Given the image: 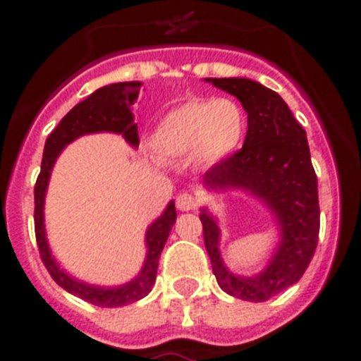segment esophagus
<instances>
[{"instance_id":"34e87169","label":"esophagus","mask_w":361,"mask_h":361,"mask_svg":"<svg viewBox=\"0 0 361 361\" xmlns=\"http://www.w3.org/2000/svg\"><path fill=\"white\" fill-rule=\"evenodd\" d=\"M197 197L191 195V193H180V195L177 197V208L183 209V212H190V209H195L197 208Z\"/></svg>"}]
</instances>
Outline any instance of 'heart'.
<instances>
[{
    "instance_id": "heart-1",
    "label": "heart",
    "mask_w": 361,
    "mask_h": 361,
    "mask_svg": "<svg viewBox=\"0 0 361 361\" xmlns=\"http://www.w3.org/2000/svg\"><path fill=\"white\" fill-rule=\"evenodd\" d=\"M244 117L229 99L188 101L173 108L153 135V149L164 159L193 157L200 164H216L237 148Z\"/></svg>"
}]
</instances>
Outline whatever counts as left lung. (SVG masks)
<instances>
[{
  "label": "left lung",
  "instance_id": "8db88e82",
  "mask_svg": "<svg viewBox=\"0 0 361 361\" xmlns=\"http://www.w3.org/2000/svg\"><path fill=\"white\" fill-rule=\"evenodd\" d=\"M229 92L247 111L244 146L216 162L204 183L242 188L262 197L279 219L282 242L269 267L257 276L231 275L219 253V228L200 213L204 244L220 289L247 302H266L298 282L311 264L320 233L318 180L305 130L276 92L242 78H208Z\"/></svg>",
  "mask_w": 361,
  "mask_h": 361
}]
</instances>
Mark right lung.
Returning <instances> with one entry per match:
<instances>
[{"mask_svg": "<svg viewBox=\"0 0 361 361\" xmlns=\"http://www.w3.org/2000/svg\"><path fill=\"white\" fill-rule=\"evenodd\" d=\"M139 90H141V82L139 81L116 82V85L99 88L90 97H86L85 101L75 104L63 117L61 123L57 124L54 132L49 135V139H47V142H44L41 171L37 175L36 186H34V229H36L37 250H39V257L43 260L44 267L50 273V276L56 280V283H59L63 289L86 300L88 304L97 305V307H121V305L133 304L137 300L145 298L152 291L155 275H157L159 257H161L162 247H164L168 235H170L171 228L175 224V219H177L175 204H168L164 215L155 220L149 226L148 233H146L148 257H146L141 275L130 283H126V286H123V288L103 289L92 288V286H86V283L70 279L54 262L49 245H47V238H44V191H47V184H49L50 170H52L59 152L82 133L117 132L123 133V137L130 145H139V132H137L135 114H133Z\"/></svg>", "mask_w": 361, "mask_h": 361, "instance_id": "obj_1", "label": "right lung"}]
</instances>
